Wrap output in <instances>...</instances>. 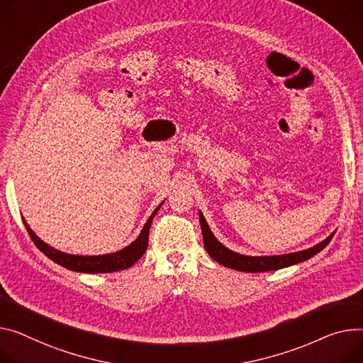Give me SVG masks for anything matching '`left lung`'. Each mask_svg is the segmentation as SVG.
Instances as JSON below:
<instances>
[{
	"label": "left lung",
	"instance_id": "8db88e82",
	"mask_svg": "<svg viewBox=\"0 0 363 363\" xmlns=\"http://www.w3.org/2000/svg\"><path fill=\"white\" fill-rule=\"evenodd\" d=\"M200 216V225H201V233L204 240V248L208 252V255L217 261L219 264H223L225 267L238 270V272H247V273H262V272H273L280 270L289 265L298 264L301 261L309 259L320 251H323L328 244L331 238L335 232H333L327 239H324L321 244L312 247L305 251L292 252V254H283V255H273V257H248V255H240L238 252H233L228 250L225 245H222L219 240L214 238L211 233L203 213H199Z\"/></svg>",
	"mask_w": 363,
	"mask_h": 363
}]
</instances>
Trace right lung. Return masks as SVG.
<instances>
[{"mask_svg":"<svg viewBox=\"0 0 363 363\" xmlns=\"http://www.w3.org/2000/svg\"><path fill=\"white\" fill-rule=\"evenodd\" d=\"M160 206L152 213L147 223L144 225L140 236L134 240L131 245H128L127 248L121 250L118 252L106 254V255L87 257V255H71V254L61 252V251L50 247L48 244H45L43 240H40L24 219H23V223H24V226H26L28 233L30 235L33 244L48 258H51L54 262L62 265V267L72 270V272H79V273H112V272H119V270H125V269L131 267V265L135 264L143 257V254L146 252L147 245H149V230H150V226L153 222V217L159 211Z\"/></svg>","mask_w":363,"mask_h":363,"instance_id":"1","label":"right lung"}]
</instances>
